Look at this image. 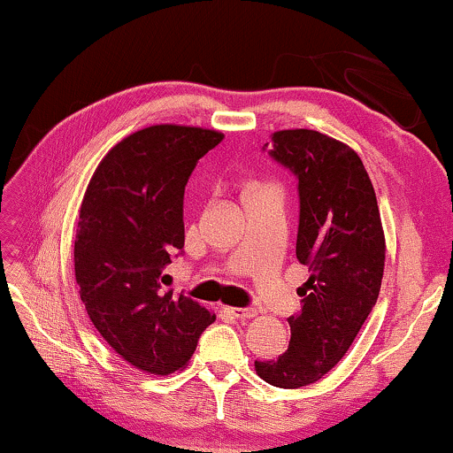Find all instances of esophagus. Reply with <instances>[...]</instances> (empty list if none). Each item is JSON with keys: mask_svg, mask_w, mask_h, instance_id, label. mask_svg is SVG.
<instances>
[{"mask_svg": "<svg viewBox=\"0 0 453 453\" xmlns=\"http://www.w3.org/2000/svg\"><path fill=\"white\" fill-rule=\"evenodd\" d=\"M225 311L231 313L233 318H237V319H251L257 315L256 309H241V307H225Z\"/></svg>", "mask_w": 453, "mask_h": 453, "instance_id": "1", "label": "esophagus"}]
</instances>
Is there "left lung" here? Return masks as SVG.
Here are the masks:
<instances>
[{
  "instance_id": "obj_1",
  "label": "left lung",
  "mask_w": 453,
  "mask_h": 453,
  "mask_svg": "<svg viewBox=\"0 0 453 453\" xmlns=\"http://www.w3.org/2000/svg\"><path fill=\"white\" fill-rule=\"evenodd\" d=\"M268 146V144H265ZM270 157L299 179L296 259L309 278L296 290L288 350L256 361L270 386L319 381L350 349L380 296L386 237L373 183L358 154L313 129L272 134Z\"/></svg>"
}]
</instances>
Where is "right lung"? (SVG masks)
I'll list each match as a JSON object with an SVG mask.
<instances>
[{"mask_svg":"<svg viewBox=\"0 0 453 453\" xmlns=\"http://www.w3.org/2000/svg\"><path fill=\"white\" fill-rule=\"evenodd\" d=\"M220 132L152 126L123 138L96 166L80 206L73 270L88 318L107 344L146 373L169 375L216 319L160 288L185 243L183 194Z\"/></svg>","mask_w":453,"mask_h":453,"instance_id":"add662e5","label":"right lung"}]
</instances>
